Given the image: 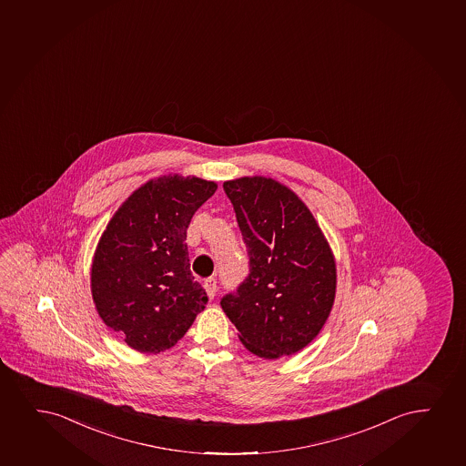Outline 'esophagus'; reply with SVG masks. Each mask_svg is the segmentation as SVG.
Here are the masks:
<instances>
[{"instance_id":"1","label":"esophagus","mask_w":466,"mask_h":466,"mask_svg":"<svg viewBox=\"0 0 466 466\" xmlns=\"http://www.w3.org/2000/svg\"><path fill=\"white\" fill-rule=\"evenodd\" d=\"M205 289H207L209 299H212L216 296V291H218V280L214 278L207 279L205 280Z\"/></svg>"}]
</instances>
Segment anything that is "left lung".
<instances>
[{"mask_svg": "<svg viewBox=\"0 0 466 466\" xmlns=\"http://www.w3.org/2000/svg\"><path fill=\"white\" fill-rule=\"evenodd\" d=\"M250 272L220 306L242 345L263 360L298 353L319 336L336 299V258L319 222L272 177L225 181Z\"/></svg>", "mask_w": 466, "mask_h": 466, "instance_id": "obj_1", "label": "left lung"}]
</instances>
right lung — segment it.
I'll list each match as a JSON object with an SVG mask.
<instances>
[{
	"label": "right lung",
	"mask_w": 466,
	"mask_h": 466,
	"mask_svg": "<svg viewBox=\"0 0 466 466\" xmlns=\"http://www.w3.org/2000/svg\"><path fill=\"white\" fill-rule=\"evenodd\" d=\"M218 184L164 175L134 190L100 236L91 265L96 310L140 353L183 339L208 304L188 265L187 227Z\"/></svg>",
	"instance_id": "add662e5"
}]
</instances>
